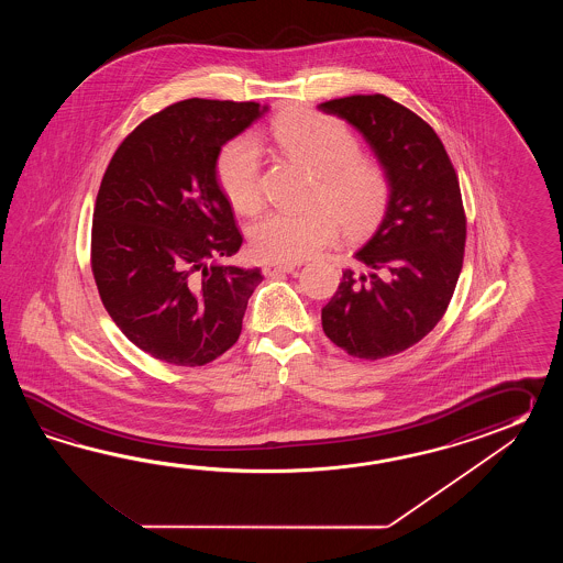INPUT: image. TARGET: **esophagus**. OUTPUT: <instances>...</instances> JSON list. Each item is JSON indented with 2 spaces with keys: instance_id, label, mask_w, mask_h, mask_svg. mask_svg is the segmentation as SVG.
<instances>
[{
  "instance_id": "1",
  "label": "esophagus",
  "mask_w": 563,
  "mask_h": 563,
  "mask_svg": "<svg viewBox=\"0 0 563 563\" xmlns=\"http://www.w3.org/2000/svg\"><path fill=\"white\" fill-rule=\"evenodd\" d=\"M296 269V264H265L262 267L265 277L282 276V274H289Z\"/></svg>"
}]
</instances>
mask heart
I'll return each mask as SVG.
<instances>
[{
  "instance_id": "obj_1",
  "label": "heart",
  "mask_w": 563,
  "mask_h": 563,
  "mask_svg": "<svg viewBox=\"0 0 563 563\" xmlns=\"http://www.w3.org/2000/svg\"><path fill=\"white\" fill-rule=\"evenodd\" d=\"M272 139L282 155L313 173L310 201L301 211L277 209L250 229L252 250L265 262L291 264L332 243L338 228L350 233L371 229L390 203L393 183L386 168L360 156L358 139L335 117L298 110L277 119ZM217 180L229 203L253 213L264 201L262 156L252 136L229 141L217 156Z\"/></svg>"
}]
</instances>
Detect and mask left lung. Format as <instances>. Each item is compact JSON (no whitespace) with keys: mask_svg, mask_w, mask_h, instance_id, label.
I'll return each instance as SVG.
<instances>
[{"mask_svg":"<svg viewBox=\"0 0 563 563\" xmlns=\"http://www.w3.org/2000/svg\"><path fill=\"white\" fill-rule=\"evenodd\" d=\"M318 108L358 129L393 183L383 223L354 253L358 267L323 306V332L354 358L395 356L441 322L455 291L467 240L455 167L431 124L388 96Z\"/></svg>","mask_w":563,"mask_h":563,"instance_id":"8db88e82","label":"left lung"}]
</instances>
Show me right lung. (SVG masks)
Here are the masks:
<instances>
[{
	"instance_id": "add662e5",
	"label": "right lung",
	"mask_w": 563,
	"mask_h": 563,
	"mask_svg": "<svg viewBox=\"0 0 563 563\" xmlns=\"http://www.w3.org/2000/svg\"><path fill=\"white\" fill-rule=\"evenodd\" d=\"M257 102L189 98L120 143L96 197L92 274L110 318L153 358L203 366L238 342L257 267L225 264L240 229L217 183L221 146Z\"/></svg>"
}]
</instances>
